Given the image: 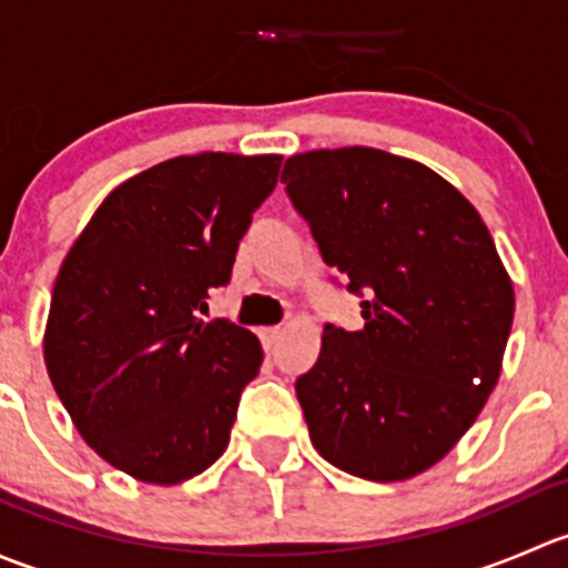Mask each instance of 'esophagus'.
<instances>
[{
  "instance_id": "esophagus-1",
  "label": "esophagus",
  "mask_w": 568,
  "mask_h": 568,
  "mask_svg": "<svg viewBox=\"0 0 568 568\" xmlns=\"http://www.w3.org/2000/svg\"><path fill=\"white\" fill-rule=\"evenodd\" d=\"M280 337H283V329H280V326H266V329H261V341L266 348H274V343H277Z\"/></svg>"
}]
</instances>
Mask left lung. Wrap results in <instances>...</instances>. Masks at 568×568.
<instances>
[{"mask_svg":"<svg viewBox=\"0 0 568 568\" xmlns=\"http://www.w3.org/2000/svg\"><path fill=\"white\" fill-rule=\"evenodd\" d=\"M283 183L326 266L365 294L363 329L326 324L296 379L313 448L357 478H415L500 379L514 283L495 239L454 183L376 148L291 156Z\"/></svg>","mask_w":568,"mask_h":568,"instance_id":"8db88e82","label":"left lung"}]
</instances>
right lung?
<instances>
[{
	"mask_svg": "<svg viewBox=\"0 0 568 568\" xmlns=\"http://www.w3.org/2000/svg\"><path fill=\"white\" fill-rule=\"evenodd\" d=\"M283 156L197 153L106 194L68 250L43 332L49 379L84 443L125 475L173 486L225 454L261 341L197 318L231 280Z\"/></svg>",
	"mask_w": 568,
	"mask_h": 568,
	"instance_id": "1",
	"label": "right lung"
}]
</instances>
